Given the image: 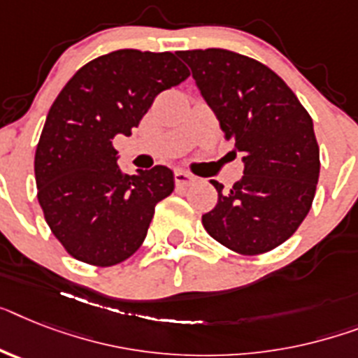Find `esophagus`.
Masks as SVG:
<instances>
[{"instance_id":"1","label":"esophagus","mask_w":358,"mask_h":358,"mask_svg":"<svg viewBox=\"0 0 358 358\" xmlns=\"http://www.w3.org/2000/svg\"><path fill=\"white\" fill-rule=\"evenodd\" d=\"M196 176H192L190 172H185V170H177L176 172V185L177 186H190L192 182H196Z\"/></svg>"}]
</instances>
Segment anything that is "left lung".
I'll use <instances>...</instances> for the list:
<instances>
[{"label":"left lung","mask_w":358,"mask_h":358,"mask_svg":"<svg viewBox=\"0 0 358 358\" xmlns=\"http://www.w3.org/2000/svg\"><path fill=\"white\" fill-rule=\"evenodd\" d=\"M179 56L245 162L243 177L230 190L212 181L217 205L203 215V227L243 256L276 249L302 225L317 192L320 150L311 115L273 69L254 58L227 49Z\"/></svg>","instance_id":"obj_1"}]
</instances>
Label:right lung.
<instances>
[{"mask_svg": "<svg viewBox=\"0 0 358 358\" xmlns=\"http://www.w3.org/2000/svg\"><path fill=\"white\" fill-rule=\"evenodd\" d=\"M188 76L173 52L120 49L80 67L52 102L34 155L38 201L75 259L111 267L143 245L173 173L153 166L124 176L113 137L131 135L155 96Z\"/></svg>", "mask_w": 358, "mask_h": 358, "instance_id": "right-lung-1", "label": "right lung"}]
</instances>
